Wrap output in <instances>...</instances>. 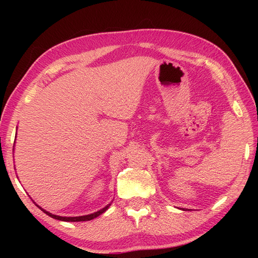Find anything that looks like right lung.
<instances>
[{
    "label": "right lung",
    "mask_w": 258,
    "mask_h": 258,
    "mask_svg": "<svg viewBox=\"0 0 258 258\" xmlns=\"http://www.w3.org/2000/svg\"><path fill=\"white\" fill-rule=\"evenodd\" d=\"M37 206V205H36ZM111 206V204L110 205H107L106 207H104L103 209H101V210H99V211H97V212H95V213H91V214H88V215H83V216H74V217H68V216H59V215H54V214H51V213H49V212H47V211L46 210H44V209H42L40 206H37L38 208H40L44 213H46L47 214L48 216H50V217H52V218H54V220H58V221H63V222H85V221H91V220H93V218H96V217H98L99 215H101L102 213H104L105 211L108 209V207Z\"/></svg>",
    "instance_id": "add662e5"
}]
</instances>
